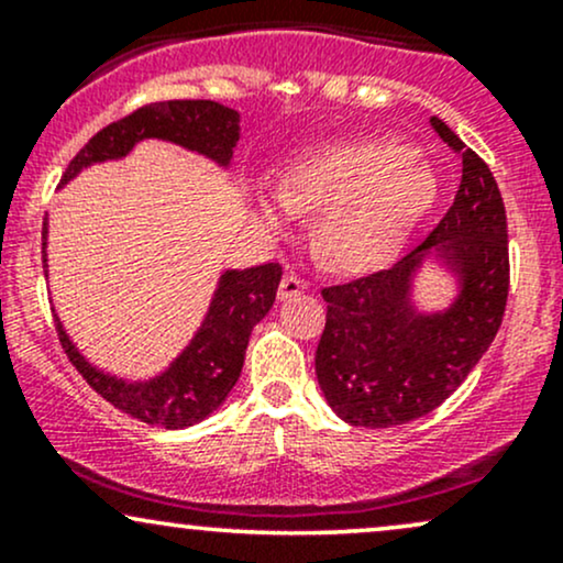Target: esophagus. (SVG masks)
I'll return each mask as SVG.
<instances>
[{"label":"esophagus","mask_w":563,"mask_h":563,"mask_svg":"<svg viewBox=\"0 0 563 563\" xmlns=\"http://www.w3.org/2000/svg\"><path fill=\"white\" fill-rule=\"evenodd\" d=\"M303 290H307V283H303L301 277H296V275H283L280 288H277V299L288 301V299H294V296L303 294Z\"/></svg>","instance_id":"34e87169"}]
</instances>
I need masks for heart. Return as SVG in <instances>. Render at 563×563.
I'll return each instance as SVG.
<instances>
[{
    "mask_svg": "<svg viewBox=\"0 0 563 563\" xmlns=\"http://www.w3.org/2000/svg\"><path fill=\"white\" fill-rule=\"evenodd\" d=\"M437 198L434 166L397 140L331 142L294 161L280 187H254L256 211L273 230L325 211L314 245L344 273L384 267Z\"/></svg>",
    "mask_w": 563,
    "mask_h": 563,
    "instance_id": "1",
    "label": "heart"
}]
</instances>
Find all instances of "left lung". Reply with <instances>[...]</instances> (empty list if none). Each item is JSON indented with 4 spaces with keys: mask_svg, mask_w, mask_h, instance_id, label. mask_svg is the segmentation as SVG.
Here are the masks:
<instances>
[{
    "mask_svg": "<svg viewBox=\"0 0 563 563\" xmlns=\"http://www.w3.org/2000/svg\"><path fill=\"white\" fill-rule=\"evenodd\" d=\"M431 126L461 153L450 211L391 269L322 290L325 331L314 354L322 397L341 421L389 429L437 410L474 371L508 299L506 206L493 172L442 119ZM437 266L453 280L448 305L423 310L417 280Z\"/></svg>",
    "mask_w": 563,
    "mask_h": 563,
    "instance_id": "obj_1",
    "label": "left lung"
}]
</instances>
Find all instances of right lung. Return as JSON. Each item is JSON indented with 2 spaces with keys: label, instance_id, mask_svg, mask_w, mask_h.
Wrapping results in <instances>:
<instances>
[{
  "label": "right lung",
  "instance_id": "add662e5",
  "mask_svg": "<svg viewBox=\"0 0 563 563\" xmlns=\"http://www.w3.org/2000/svg\"><path fill=\"white\" fill-rule=\"evenodd\" d=\"M145 140L172 142L211 161L219 169H230L232 151L241 140V113L214 100L153 102L97 132L68 164L60 187L89 166L126 158L137 142ZM47 235L49 228L44 222V275H49ZM280 277L283 267L275 262L245 269H222L198 331L183 352L151 378L129 380L89 363L60 318L57 333L70 363L102 399L142 423L185 429L206 421L238 384L251 331L273 309Z\"/></svg>",
  "mask_w": 563,
  "mask_h": 563
}]
</instances>
